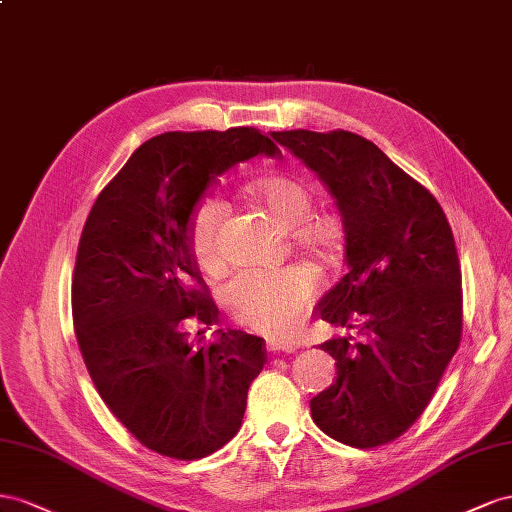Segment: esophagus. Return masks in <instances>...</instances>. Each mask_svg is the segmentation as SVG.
<instances>
[{"label":"esophagus","instance_id":"esophagus-1","mask_svg":"<svg viewBox=\"0 0 512 512\" xmlns=\"http://www.w3.org/2000/svg\"><path fill=\"white\" fill-rule=\"evenodd\" d=\"M266 347H268V352H285V354H294V352H298V343H289V341H276V339H270L268 343H266Z\"/></svg>","mask_w":512,"mask_h":512}]
</instances>
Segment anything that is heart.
Segmentation results:
<instances>
[{"instance_id": "b5f03b06", "label": "heart", "mask_w": 512, "mask_h": 512, "mask_svg": "<svg viewBox=\"0 0 512 512\" xmlns=\"http://www.w3.org/2000/svg\"><path fill=\"white\" fill-rule=\"evenodd\" d=\"M259 208L283 231H295L298 242L324 261H337L347 246V227L339 214L311 218L313 191L291 175H274L246 188ZM225 203L214 197L203 199L191 221V251L195 261L208 272L223 266L221 229ZM317 294V279L306 268L283 272H244L225 289V302L233 319L244 328L289 337L300 326L306 306Z\"/></svg>"}]
</instances>
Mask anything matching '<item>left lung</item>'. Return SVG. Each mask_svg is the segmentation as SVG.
I'll return each mask as SVG.
<instances>
[{
    "mask_svg": "<svg viewBox=\"0 0 512 512\" xmlns=\"http://www.w3.org/2000/svg\"><path fill=\"white\" fill-rule=\"evenodd\" d=\"M272 139L317 173L347 227L349 272L317 315L349 334L319 345L337 382L311 399V416L341 444H388L425 412L461 341V268L446 214L356 133L283 130Z\"/></svg>",
    "mask_w": 512,
    "mask_h": 512,
    "instance_id": "left-lung-1",
    "label": "left lung"
}]
</instances>
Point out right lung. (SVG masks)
Masks as SVG:
<instances>
[{
    "label": "right lung",
    "mask_w": 512,
    "mask_h": 512,
    "mask_svg": "<svg viewBox=\"0 0 512 512\" xmlns=\"http://www.w3.org/2000/svg\"><path fill=\"white\" fill-rule=\"evenodd\" d=\"M257 154H279L257 128L152 137L102 188L79 240L72 319L85 367L113 416L171 459L208 457L238 433L268 360L253 334L216 330L206 343L182 328L218 321L191 251L197 203Z\"/></svg>",
    "instance_id": "obj_1"
}]
</instances>
